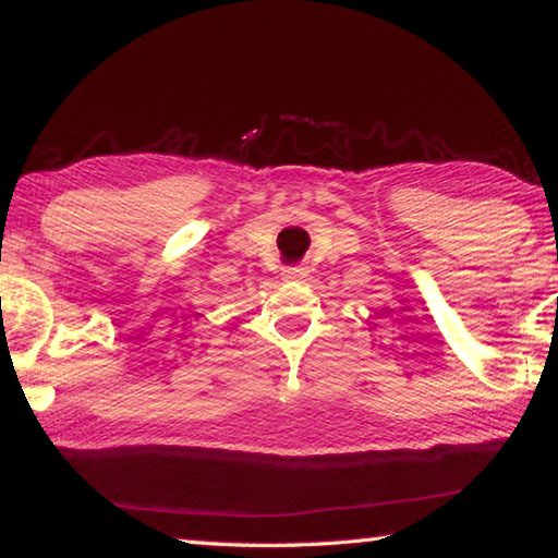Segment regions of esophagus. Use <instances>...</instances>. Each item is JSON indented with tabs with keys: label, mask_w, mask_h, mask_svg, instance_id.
<instances>
[{
	"label": "esophagus",
	"mask_w": 558,
	"mask_h": 558,
	"mask_svg": "<svg viewBox=\"0 0 558 558\" xmlns=\"http://www.w3.org/2000/svg\"><path fill=\"white\" fill-rule=\"evenodd\" d=\"M307 276V270L302 266H292V268H282V280H302Z\"/></svg>",
	"instance_id": "1"
}]
</instances>
